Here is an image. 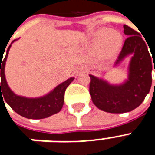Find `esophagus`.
Instances as JSON below:
<instances>
[{"label": "esophagus", "mask_w": 155, "mask_h": 155, "mask_svg": "<svg viewBox=\"0 0 155 155\" xmlns=\"http://www.w3.org/2000/svg\"><path fill=\"white\" fill-rule=\"evenodd\" d=\"M81 69V70H83V71H84V69ZM78 74V73H77V74Z\"/></svg>", "instance_id": "esophagus-1"}]
</instances>
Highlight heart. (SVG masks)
<instances>
[{"mask_svg":"<svg viewBox=\"0 0 155 155\" xmlns=\"http://www.w3.org/2000/svg\"><path fill=\"white\" fill-rule=\"evenodd\" d=\"M94 42L102 58L111 59L120 50L123 38L114 29H100L94 35Z\"/></svg>","mask_w":155,"mask_h":155,"instance_id":"b5f03b06","label":"heart"}]
</instances>
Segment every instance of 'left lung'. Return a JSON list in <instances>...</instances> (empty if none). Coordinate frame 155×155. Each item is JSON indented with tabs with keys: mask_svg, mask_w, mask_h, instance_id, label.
Returning a JSON list of instances; mask_svg holds the SVG:
<instances>
[{
	"mask_svg": "<svg viewBox=\"0 0 155 155\" xmlns=\"http://www.w3.org/2000/svg\"><path fill=\"white\" fill-rule=\"evenodd\" d=\"M128 35L115 66L129 55H133L129 66V78L120 85H111L104 79L90 75V94L94 104L102 111L124 113L140 106L152 84V57L142 37L131 27L124 25ZM153 56V55H152ZM155 73V68H154Z\"/></svg>",
	"mask_w": 155,
	"mask_h": 155,
	"instance_id": "8db88e82",
	"label": "left lung"
}]
</instances>
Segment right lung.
Wrapping results in <instances>:
<instances>
[{
	"label": "right lung",
	"instance_id": "add662e5",
	"mask_svg": "<svg viewBox=\"0 0 155 155\" xmlns=\"http://www.w3.org/2000/svg\"><path fill=\"white\" fill-rule=\"evenodd\" d=\"M16 39L13 40L11 44ZM11 44L7 49L6 55L3 59V61L2 59L3 56H0V99L4 98L3 102H6L15 112L26 118L44 119L52 116L54 114L58 113L64 104V95L65 90L69 84L74 81V78H70L64 82L61 83L53 91H51L50 93L43 97L31 99L17 95L8 86L5 75V65Z\"/></svg>",
	"mask_w": 155,
	"mask_h": 155
}]
</instances>
